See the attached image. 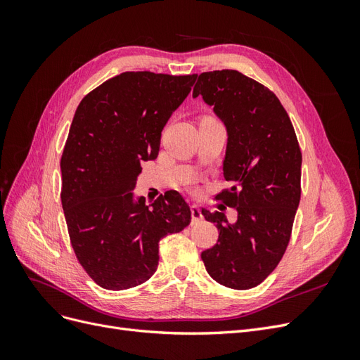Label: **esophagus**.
Listing matches in <instances>:
<instances>
[{
	"mask_svg": "<svg viewBox=\"0 0 360 360\" xmlns=\"http://www.w3.org/2000/svg\"><path fill=\"white\" fill-rule=\"evenodd\" d=\"M191 213H192V222H198L202 219V213H201V209L198 205L192 204L191 205Z\"/></svg>",
	"mask_w": 360,
	"mask_h": 360,
	"instance_id": "esophagus-1",
	"label": "esophagus"
}]
</instances>
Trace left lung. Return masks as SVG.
I'll list each match as a JSON object with an SVG mask.
<instances>
[{
	"label": "left lung",
	"mask_w": 360,
	"mask_h": 360,
	"mask_svg": "<svg viewBox=\"0 0 360 360\" xmlns=\"http://www.w3.org/2000/svg\"><path fill=\"white\" fill-rule=\"evenodd\" d=\"M198 96L226 127L222 168L231 188L216 198L237 210L234 224L222 212L201 210L219 231L201 258L221 285L249 290L276 269L288 246L300 201L302 151L284 106L255 79L228 69L204 72L193 86Z\"/></svg>",
	"instance_id": "1"
}]
</instances>
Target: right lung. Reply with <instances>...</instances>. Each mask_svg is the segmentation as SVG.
I'll list each match as a JSON object with an SVG mask.
<instances>
[{
  "label": "right lung",
  "mask_w": 360,
  "mask_h": 360,
  "mask_svg": "<svg viewBox=\"0 0 360 360\" xmlns=\"http://www.w3.org/2000/svg\"><path fill=\"white\" fill-rule=\"evenodd\" d=\"M197 75L124 72L76 108L61 156V204L79 264L102 288L144 284L158 269L159 240L191 224L177 191L147 205L134 198L141 162L158 158L160 134Z\"/></svg>",
  "instance_id": "right-lung-1"
}]
</instances>
